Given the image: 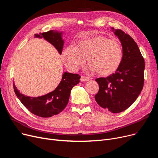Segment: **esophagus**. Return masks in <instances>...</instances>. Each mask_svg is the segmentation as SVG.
Listing matches in <instances>:
<instances>
[{"label":"esophagus","instance_id":"obj_1","mask_svg":"<svg viewBox=\"0 0 158 158\" xmlns=\"http://www.w3.org/2000/svg\"><path fill=\"white\" fill-rule=\"evenodd\" d=\"M89 80V77H88L86 76H82L81 77V81H82V82H86V81H88Z\"/></svg>","mask_w":158,"mask_h":158}]
</instances>
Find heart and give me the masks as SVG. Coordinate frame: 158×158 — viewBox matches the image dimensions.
Returning <instances> with one entry per match:
<instances>
[{"label":"heart","mask_w":158,"mask_h":158,"mask_svg":"<svg viewBox=\"0 0 158 158\" xmlns=\"http://www.w3.org/2000/svg\"><path fill=\"white\" fill-rule=\"evenodd\" d=\"M66 66L73 71L83 66L86 60L89 70L101 76H111L122 61L123 48L119 41L97 36L80 41L77 47L69 45L63 53Z\"/></svg>","instance_id":"b5f03b06"}]
</instances>
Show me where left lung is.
<instances>
[{
	"label": "left lung",
	"mask_w": 158,
	"mask_h": 158,
	"mask_svg": "<svg viewBox=\"0 0 158 158\" xmlns=\"http://www.w3.org/2000/svg\"><path fill=\"white\" fill-rule=\"evenodd\" d=\"M114 34L122 45V61L115 73L95 79L99 90L95 99L102 108L118 113L131 106L142 92L145 61L138 45L128 34L120 29L114 30Z\"/></svg>",
	"instance_id": "8db88e82"
}]
</instances>
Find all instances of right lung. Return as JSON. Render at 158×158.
Returning <instances> with one entry per match:
<instances>
[{
	"mask_svg": "<svg viewBox=\"0 0 158 158\" xmlns=\"http://www.w3.org/2000/svg\"><path fill=\"white\" fill-rule=\"evenodd\" d=\"M36 37L44 38L57 50L60 54L63 47L61 33L49 31L35 35ZM81 76L77 73L64 72L60 85L52 92L44 96L30 97L21 94L13 83L15 93L22 104L36 116L48 118L61 112L67 105L70 92L79 82Z\"/></svg>",
	"mask_w": 158,
	"mask_h": 158,
	"instance_id": "right-lung-1",
	"label": "right lung"
}]
</instances>
